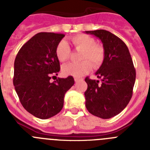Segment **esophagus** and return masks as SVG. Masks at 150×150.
I'll return each instance as SVG.
<instances>
[{
  "label": "esophagus",
  "mask_w": 150,
  "mask_h": 150,
  "mask_svg": "<svg viewBox=\"0 0 150 150\" xmlns=\"http://www.w3.org/2000/svg\"><path fill=\"white\" fill-rule=\"evenodd\" d=\"M74 79H75V82H76V83H79V82H80V81H83V79H82V78L76 77Z\"/></svg>",
  "instance_id": "1"
}]
</instances>
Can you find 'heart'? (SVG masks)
Masks as SVG:
<instances>
[{
	"instance_id": "obj_1",
	"label": "heart",
	"mask_w": 150,
	"mask_h": 150,
	"mask_svg": "<svg viewBox=\"0 0 150 150\" xmlns=\"http://www.w3.org/2000/svg\"><path fill=\"white\" fill-rule=\"evenodd\" d=\"M73 45L79 51L80 54L81 62L69 63L62 68L64 75L80 77L88 74L91 70L92 64L95 67L101 65L105 59V50L102 46L96 44L93 38L84 34H79L74 36L71 39ZM55 55L60 62L67 61L71 55V49L64 40L60 41L55 49Z\"/></svg>"
}]
</instances>
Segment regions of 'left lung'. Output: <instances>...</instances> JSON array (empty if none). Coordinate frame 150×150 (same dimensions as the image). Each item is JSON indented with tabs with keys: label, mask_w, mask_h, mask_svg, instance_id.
Segmentation results:
<instances>
[{
	"label": "left lung",
	"mask_w": 150,
	"mask_h": 150,
	"mask_svg": "<svg viewBox=\"0 0 150 150\" xmlns=\"http://www.w3.org/2000/svg\"><path fill=\"white\" fill-rule=\"evenodd\" d=\"M98 38L105 50V59L95 73L99 80L86 77V107L90 113L110 119L126 107L133 94L136 71L126 44L106 30H87Z\"/></svg>",
	"instance_id": "obj_1"
}]
</instances>
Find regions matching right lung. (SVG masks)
<instances>
[{
	"label": "right lung",
	"mask_w": 150,
	"mask_h": 150,
	"mask_svg": "<svg viewBox=\"0 0 150 150\" xmlns=\"http://www.w3.org/2000/svg\"><path fill=\"white\" fill-rule=\"evenodd\" d=\"M64 37L51 32L35 34L22 46L14 62L13 85L21 104L41 120L62 110L64 95L74 84L72 76L50 82L60 71L55 49Z\"/></svg>",
	"instance_id": "1"
}]
</instances>
